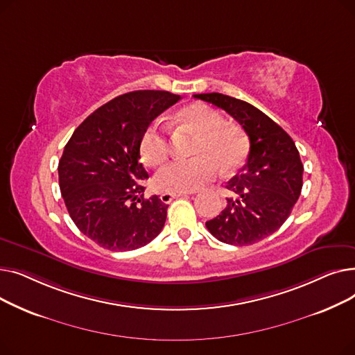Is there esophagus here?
<instances>
[{
	"instance_id": "1",
	"label": "esophagus",
	"mask_w": 355,
	"mask_h": 355,
	"mask_svg": "<svg viewBox=\"0 0 355 355\" xmlns=\"http://www.w3.org/2000/svg\"><path fill=\"white\" fill-rule=\"evenodd\" d=\"M190 193H162L161 196H159V198H161V201L162 202H165V204H168V202H171L174 198H177V197H182V196H189Z\"/></svg>"
}]
</instances>
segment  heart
Segmentation results:
<instances>
[{
	"mask_svg": "<svg viewBox=\"0 0 355 355\" xmlns=\"http://www.w3.org/2000/svg\"><path fill=\"white\" fill-rule=\"evenodd\" d=\"M182 125L198 134L194 158L175 159L154 177L155 189L164 193H191L214 181L221 171H232L243 162L248 142L240 129L223 123V116L206 103H193L180 110ZM139 154L146 165H159L170 154V139L157 123H149L139 139Z\"/></svg>",
	"mask_w": 355,
	"mask_h": 355,
	"instance_id": "b5f03b06",
	"label": "heart"
}]
</instances>
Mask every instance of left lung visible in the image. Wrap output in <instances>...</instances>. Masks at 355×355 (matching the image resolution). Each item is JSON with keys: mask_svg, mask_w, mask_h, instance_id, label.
I'll return each instance as SVG.
<instances>
[{"mask_svg": "<svg viewBox=\"0 0 355 355\" xmlns=\"http://www.w3.org/2000/svg\"><path fill=\"white\" fill-rule=\"evenodd\" d=\"M233 116L250 141L248 162L226 187L234 194L206 227L223 243L248 246L273 234L301 196L304 165L292 138L253 105L221 93H200Z\"/></svg>", "mask_w": 355, "mask_h": 355, "instance_id": "left-lung-1", "label": "left lung"}]
</instances>
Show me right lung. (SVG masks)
Here are the masks:
<instances>
[{
  "mask_svg": "<svg viewBox=\"0 0 355 355\" xmlns=\"http://www.w3.org/2000/svg\"><path fill=\"white\" fill-rule=\"evenodd\" d=\"M180 99L165 90L125 93L89 115L66 144L60 191L74 225L101 248L134 250L162 230L168 206L158 196L144 198L139 139Z\"/></svg>",
  "mask_w": 355,
  "mask_h": 355,
  "instance_id": "right-lung-1",
  "label": "right lung"
}]
</instances>
